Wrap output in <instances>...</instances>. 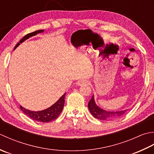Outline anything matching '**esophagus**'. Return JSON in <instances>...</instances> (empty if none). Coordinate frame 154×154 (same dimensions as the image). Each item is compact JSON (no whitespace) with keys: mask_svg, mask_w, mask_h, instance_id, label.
<instances>
[{"mask_svg":"<svg viewBox=\"0 0 154 154\" xmlns=\"http://www.w3.org/2000/svg\"><path fill=\"white\" fill-rule=\"evenodd\" d=\"M87 83V81L85 80H81L77 82V85L78 86H82L84 84H86Z\"/></svg>","mask_w":154,"mask_h":154,"instance_id":"obj_1","label":"esophagus"}]
</instances>
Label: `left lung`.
Masks as SVG:
<instances>
[{"label":"left lung","mask_w":154,"mask_h":154,"mask_svg":"<svg viewBox=\"0 0 154 154\" xmlns=\"http://www.w3.org/2000/svg\"><path fill=\"white\" fill-rule=\"evenodd\" d=\"M88 108L90 112L94 117L101 120H113V119L118 118L120 117L121 116L123 115L124 113L127 111V109L119 112H110L106 111L104 109L100 108L96 104L94 101V97L92 96V98L89 101Z\"/></svg>","instance_id":"8db88e82"}]
</instances>
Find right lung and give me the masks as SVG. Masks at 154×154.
Instances as JSON below:
<instances>
[{"mask_svg": "<svg viewBox=\"0 0 154 154\" xmlns=\"http://www.w3.org/2000/svg\"><path fill=\"white\" fill-rule=\"evenodd\" d=\"M43 32H44V30H38L34 31L33 32L27 34L26 35H25L23 38L20 40V42L15 46L14 49L17 48L18 46H19L20 43H23L24 40L29 38L30 37L35 36L37 34ZM65 95H66V93L64 94L60 98V99L58 100V101L55 103H54L52 106H51V107L46 109H44V110H42V111H38V112L30 111L29 109L23 108V106H20V108L21 109V110L23 111L25 114L34 120L40 122H44V123H45V122H49L54 120L55 119L57 118L59 116V115L60 114V113L62 111V109L64 108Z\"/></svg>", "mask_w": 154, "mask_h": 154, "instance_id": "1", "label": "right lung"}]
</instances>
